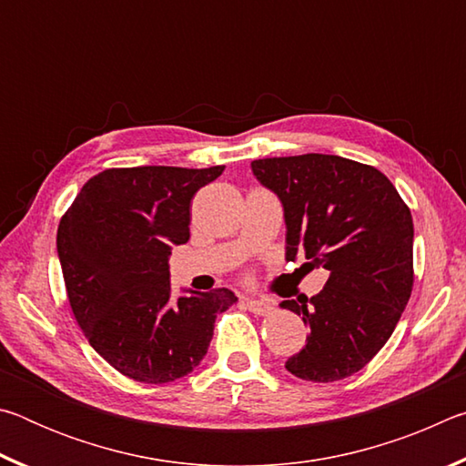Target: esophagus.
<instances>
[{
  "label": "esophagus",
  "instance_id": "34e87169",
  "mask_svg": "<svg viewBox=\"0 0 466 466\" xmlns=\"http://www.w3.org/2000/svg\"><path fill=\"white\" fill-rule=\"evenodd\" d=\"M247 309L252 314H258V317H269V314L275 310L271 302H267V299H247Z\"/></svg>",
  "mask_w": 466,
  "mask_h": 466
}]
</instances>
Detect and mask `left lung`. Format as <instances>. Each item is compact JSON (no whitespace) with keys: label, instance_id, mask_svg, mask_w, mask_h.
<instances>
[{"label":"left lung","instance_id":"left-lung-1","mask_svg":"<svg viewBox=\"0 0 466 466\" xmlns=\"http://www.w3.org/2000/svg\"><path fill=\"white\" fill-rule=\"evenodd\" d=\"M252 172L283 203L288 261L302 252L329 271L320 294L279 304L310 330L288 372L343 380L382 350L411 298V211L380 170L341 156L263 157Z\"/></svg>","mask_w":466,"mask_h":466}]
</instances>
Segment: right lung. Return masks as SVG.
I'll return each instance as SVG.
<instances>
[{"label": "right lung", "mask_w": 466, "mask_h": 466, "mask_svg": "<svg viewBox=\"0 0 466 466\" xmlns=\"http://www.w3.org/2000/svg\"><path fill=\"white\" fill-rule=\"evenodd\" d=\"M222 172L108 168L61 218L57 252L69 306L90 345L123 376L164 384L193 372L216 317L238 299L226 288L170 294V247L188 240L193 197Z\"/></svg>", "instance_id": "1"}]
</instances>
